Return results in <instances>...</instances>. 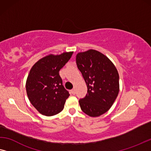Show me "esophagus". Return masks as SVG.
I'll list each match as a JSON object with an SVG mask.
<instances>
[{"mask_svg": "<svg viewBox=\"0 0 151 151\" xmlns=\"http://www.w3.org/2000/svg\"><path fill=\"white\" fill-rule=\"evenodd\" d=\"M70 92H71V94H72L75 95V94H76V91H75V88L73 89V90H72L70 91Z\"/></svg>", "mask_w": 151, "mask_h": 151, "instance_id": "obj_1", "label": "esophagus"}]
</instances>
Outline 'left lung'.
Returning a JSON list of instances; mask_svg holds the SVG:
<instances>
[{
    "label": "left lung",
    "mask_w": 151,
    "mask_h": 151,
    "mask_svg": "<svg viewBox=\"0 0 151 151\" xmlns=\"http://www.w3.org/2000/svg\"><path fill=\"white\" fill-rule=\"evenodd\" d=\"M78 69L88 87V93L79 100L87 115L97 117L110 109L119 92V75L113 63L97 50H89L76 56Z\"/></svg>",
    "instance_id": "obj_1"
}]
</instances>
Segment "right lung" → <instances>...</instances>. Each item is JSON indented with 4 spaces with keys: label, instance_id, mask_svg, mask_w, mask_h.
I'll list each match as a JSON object with an SVG mask.
<instances>
[{
    "label": "right lung",
    "instance_id": "add662e5",
    "mask_svg": "<svg viewBox=\"0 0 151 151\" xmlns=\"http://www.w3.org/2000/svg\"><path fill=\"white\" fill-rule=\"evenodd\" d=\"M73 53L48 55L31 68L26 83L27 94L32 105L42 115H56L64 107L70 94L63 86L59 70Z\"/></svg>",
    "mask_w": 151,
    "mask_h": 151
}]
</instances>
